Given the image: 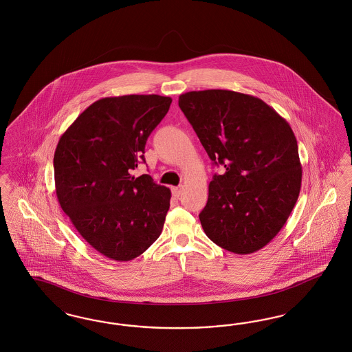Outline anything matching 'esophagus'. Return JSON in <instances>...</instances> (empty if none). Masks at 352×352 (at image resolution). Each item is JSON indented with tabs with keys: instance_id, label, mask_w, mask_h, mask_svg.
I'll return each mask as SVG.
<instances>
[{
	"instance_id": "1",
	"label": "esophagus",
	"mask_w": 352,
	"mask_h": 352,
	"mask_svg": "<svg viewBox=\"0 0 352 352\" xmlns=\"http://www.w3.org/2000/svg\"><path fill=\"white\" fill-rule=\"evenodd\" d=\"M171 192H173V197L179 199L183 192L182 187H181V186H179V187H173Z\"/></svg>"
}]
</instances>
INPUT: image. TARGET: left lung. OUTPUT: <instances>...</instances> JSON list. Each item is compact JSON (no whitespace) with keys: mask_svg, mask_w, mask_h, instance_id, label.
<instances>
[{"mask_svg":"<svg viewBox=\"0 0 352 352\" xmlns=\"http://www.w3.org/2000/svg\"><path fill=\"white\" fill-rule=\"evenodd\" d=\"M178 104L214 165L201 226L220 248L252 254L288 220L301 188V164L288 122L262 99L232 90L188 91Z\"/></svg>","mask_w":352,"mask_h":352,"instance_id":"8db88e82","label":"left lung"}]
</instances>
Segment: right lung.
I'll return each mask as SVG.
<instances>
[{"mask_svg":"<svg viewBox=\"0 0 352 352\" xmlns=\"http://www.w3.org/2000/svg\"><path fill=\"white\" fill-rule=\"evenodd\" d=\"M157 94L107 97L90 104L63 133L54 155L58 203L98 253L126 262L160 237L171 192L148 174L145 144L169 111Z\"/></svg>","mask_w":352,"mask_h":352,"instance_id":"add662e5","label":"right lung"}]
</instances>
